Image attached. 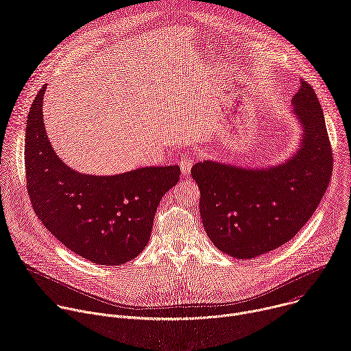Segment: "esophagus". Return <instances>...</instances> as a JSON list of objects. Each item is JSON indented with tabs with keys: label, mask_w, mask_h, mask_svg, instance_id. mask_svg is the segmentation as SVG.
Wrapping results in <instances>:
<instances>
[{
	"label": "esophagus",
	"mask_w": 351,
	"mask_h": 351,
	"mask_svg": "<svg viewBox=\"0 0 351 351\" xmlns=\"http://www.w3.org/2000/svg\"><path fill=\"white\" fill-rule=\"evenodd\" d=\"M193 162H194L193 158H182V160L179 161L182 175H187V173L190 172V169H191V167H193Z\"/></svg>",
	"instance_id": "34e87169"
}]
</instances>
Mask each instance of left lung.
<instances>
[{"label": "left lung", "mask_w": 351, "mask_h": 351, "mask_svg": "<svg viewBox=\"0 0 351 351\" xmlns=\"http://www.w3.org/2000/svg\"><path fill=\"white\" fill-rule=\"evenodd\" d=\"M291 111L302 134L286 161L245 168L204 160L191 168L203 226L214 245L233 258L252 260L291 240L329 184L333 158L324 112L314 88L303 80Z\"/></svg>", "instance_id": "1"}]
</instances>
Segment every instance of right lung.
I'll return each mask as SVG.
<instances>
[{"mask_svg": "<svg viewBox=\"0 0 351 351\" xmlns=\"http://www.w3.org/2000/svg\"><path fill=\"white\" fill-rule=\"evenodd\" d=\"M47 84L32 104L25 136L26 184L33 210L75 254L99 265L136 258L152 236L162 195L179 180L172 167L97 176L68 167L54 152L43 121Z\"/></svg>", "mask_w": 351, "mask_h": 351, "instance_id": "obj_1", "label": "right lung"}]
</instances>
